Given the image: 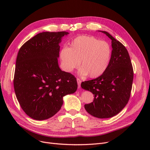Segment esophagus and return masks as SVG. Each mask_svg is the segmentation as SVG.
Listing matches in <instances>:
<instances>
[{
	"mask_svg": "<svg viewBox=\"0 0 150 150\" xmlns=\"http://www.w3.org/2000/svg\"><path fill=\"white\" fill-rule=\"evenodd\" d=\"M76 81H77V83H78V88L80 89V84H81V81L80 80V79H79V78H77Z\"/></svg>",
	"mask_w": 150,
	"mask_h": 150,
	"instance_id": "esophagus-1",
	"label": "esophagus"
}]
</instances>
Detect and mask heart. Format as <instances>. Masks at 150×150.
<instances>
[{
	"mask_svg": "<svg viewBox=\"0 0 150 150\" xmlns=\"http://www.w3.org/2000/svg\"><path fill=\"white\" fill-rule=\"evenodd\" d=\"M109 44L93 36H79L74 39L70 48H63L60 53L62 67L71 72L80 66L79 74L97 78L107 70L111 59Z\"/></svg>",
	"mask_w": 150,
	"mask_h": 150,
	"instance_id": "1",
	"label": "heart"
}]
</instances>
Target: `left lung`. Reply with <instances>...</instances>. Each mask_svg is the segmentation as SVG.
I'll use <instances>...</instances> for the list:
<instances>
[{
  "label": "left lung",
  "mask_w": 150,
  "mask_h": 150,
  "mask_svg": "<svg viewBox=\"0 0 150 150\" xmlns=\"http://www.w3.org/2000/svg\"><path fill=\"white\" fill-rule=\"evenodd\" d=\"M111 39L112 55L105 72L92 80L82 82L83 89L91 92L93 101L84 105L91 115L107 119L119 114L128 103L133 81V69L125 47L105 31H100Z\"/></svg>",
  "instance_id": "1"
}]
</instances>
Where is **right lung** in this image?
<instances>
[{
    "mask_svg": "<svg viewBox=\"0 0 150 150\" xmlns=\"http://www.w3.org/2000/svg\"><path fill=\"white\" fill-rule=\"evenodd\" d=\"M66 31L40 33L27 41L18 52L14 88L27 115L37 120L48 119L63 104V97L74 93L76 78L62 71L58 58L59 43Z\"/></svg>",
    "mask_w": 150,
    "mask_h": 150,
    "instance_id": "obj_1",
    "label": "right lung"
}]
</instances>
